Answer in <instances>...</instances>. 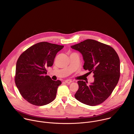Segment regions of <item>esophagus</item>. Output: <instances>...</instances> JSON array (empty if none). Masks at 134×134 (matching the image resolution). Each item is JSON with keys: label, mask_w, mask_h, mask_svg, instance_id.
Instances as JSON below:
<instances>
[{"label": "esophagus", "mask_w": 134, "mask_h": 134, "mask_svg": "<svg viewBox=\"0 0 134 134\" xmlns=\"http://www.w3.org/2000/svg\"><path fill=\"white\" fill-rule=\"evenodd\" d=\"M65 83H70L71 82H72V81L71 80H70V79H66L65 80Z\"/></svg>", "instance_id": "esophagus-1"}]
</instances>
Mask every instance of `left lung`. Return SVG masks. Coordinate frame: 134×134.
<instances>
[{
  "label": "left lung",
  "mask_w": 134,
  "mask_h": 134,
  "mask_svg": "<svg viewBox=\"0 0 134 134\" xmlns=\"http://www.w3.org/2000/svg\"><path fill=\"white\" fill-rule=\"evenodd\" d=\"M85 61L83 69L94 74V81L89 86L79 80V88L75 97L81 103L96 106L104 102L112 93L120 76V59L109 45L92 39H87L73 45Z\"/></svg>",
  "instance_id": "obj_1"
}]
</instances>
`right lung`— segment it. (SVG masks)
Wrapping results in <instances>:
<instances>
[{"label":"right lung","mask_w":134,"mask_h":134,"mask_svg":"<svg viewBox=\"0 0 134 134\" xmlns=\"http://www.w3.org/2000/svg\"><path fill=\"white\" fill-rule=\"evenodd\" d=\"M64 46L42 42L27 49L16 65L15 82L19 93L29 103L43 106L53 102L61 81L53 80L47 73L58 52Z\"/></svg>","instance_id":"1"}]
</instances>
